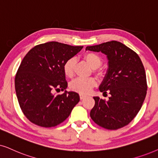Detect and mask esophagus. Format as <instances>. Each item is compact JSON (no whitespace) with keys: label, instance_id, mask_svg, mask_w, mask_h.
<instances>
[{"label":"esophagus","instance_id":"obj_1","mask_svg":"<svg viewBox=\"0 0 158 158\" xmlns=\"http://www.w3.org/2000/svg\"><path fill=\"white\" fill-rule=\"evenodd\" d=\"M87 95H85V94H80V99L81 100H82V99H85V98H87Z\"/></svg>","mask_w":158,"mask_h":158}]
</instances>
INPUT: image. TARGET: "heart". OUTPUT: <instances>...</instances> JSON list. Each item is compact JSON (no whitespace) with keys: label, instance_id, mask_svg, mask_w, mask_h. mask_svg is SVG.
I'll return each mask as SVG.
<instances>
[{"label":"heart","instance_id":"obj_1","mask_svg":"<svg viewBox=\"0 0 158 158\" xmlns=\"http://www.w3.org/2000/svg\"><path fill=\"white\" fill-rule=\"evenodd\" d=\"M84 58L90 67L93 69L99 68L102 64V59L98 55L94 52H87L84 56ZM76 59L69 58L64 64V72L67 77H72L74 74ZM96 85L95 79L93 78H77L70 84V88L73 91L81 94H87Z\"/></svg>","mask_w":158,"mask_h":158}]
</instances>
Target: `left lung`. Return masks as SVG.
<instances>
[{
	"mask_svg": "<svg viewBox=\"0 0 158 158\" xmlns=\"http://www.w3.org/2000/svg\"><path fill=\"white\" fill-rule=\"evenodd\" d=\"M86 50L106 56L108 70L99 89L110 94L108 101L93 97L95 104L90 117L107 129L125 127L137 115L146 97L148 86L142 60L135 52L118 41L87 46Z\"/></svg>",
	"mask_w": 158,
	"mask_h": 158,
	"instance_id": "obj_1",
	"label": "left lung"
}]
</instances>
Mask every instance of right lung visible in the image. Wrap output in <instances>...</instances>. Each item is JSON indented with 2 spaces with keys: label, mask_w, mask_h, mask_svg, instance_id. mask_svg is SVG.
I'll return each instance as SVG.
<instances>
[{
  "label": "right lung",
  "mask_w": 158,
  "mask_h": 158,
  "mask_svg": "<svg viewBox=\"0 0 158 158\" xmlns=\"http://www.w3.org/2000/svg\"><path fill=\"white\" fill-rule=\"evenodd\" d=\"M82 48L49 42L34 47L23 58L15 77V89L20 108L31 123L56 127L79 102L77 92L66 90L64 64ZM60 89L64 93L54 96L53 89Z\"/></svg>",
  "instance_id": "right-lung-1"
}]
</instances>
